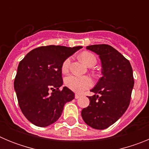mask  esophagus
<instances>
[{"mask_svg":"<svg viewBox=\"0 0 149 149\" xmlns=\"http://www.w3.org/2000/svg\"><path fill=\"white\" fill-rule=\"evenodd\" d=\"M80 97H81V95H80V94H75V95H74V98H75L76 99L79 98Z\"/></svg>","mask_w":149,"mask_h":149,"instance_id":"esophagus-1","label":"esophagus"}]
</instances>
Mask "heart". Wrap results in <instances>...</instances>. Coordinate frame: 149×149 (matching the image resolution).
<instances>
[{
	"mask_svg": "<svg viewBox=\"0 0 149 149\" xmlns=\"http://www.w3.org/2000/svg\"><path fill=\"white\" fill-rule=\"evenodd\" d=\"M81 60L86 64L87 66L93 67L97 63L95 56L90 52L84 51L80 54ZM70 65V58H68L63 62L62 64V72L63 73H66L68 70V67ZM65 86L74 92L81 93L85 89L93 86V82L92 79L88 76H77L69 75L65 78Z\"/></svg>",
	"mask_w": 149,
	"mask_h": 149,
	"instance_id": "obj_1",
	"label": "heart"
}]
</instances>
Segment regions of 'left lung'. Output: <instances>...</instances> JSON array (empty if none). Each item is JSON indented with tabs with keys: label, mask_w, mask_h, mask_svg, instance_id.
<instances>
[{
	"label": "left lung",
	"mask_w": 149,
	"mask_h": 149,
	"mask_svg": "<svg viewBox=\"0 0 149 149\" xmlns=\"http://www.w3.org/2000/svg\"><path fill=\"white\" fill-rule=\"evenodd\" d=\"M86 49L99 56L102 77L91 89L89 105L81 111L86 125L98 130L107 128L125 113L131 101L134 76L131 63L108 45H93Z\"/></svg>",
	"instance_id": "1"
}]
</instances>
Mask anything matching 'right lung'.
Masks as SVG:
<instances>
[{
  "instance_id": "add662e5",
  "label": "right lung",
  "mask_w": 149,
  "mask_h": 149,
  "mask_svg": "<svg viewBox=\"0 0 149 149\" xmlns=\"http://www.w3.org/2000/svg\"><path fill=\"white\" fill-rule=\"evenodd\" d=\"M82 46H42L30 51L19 63L14 81L18 104L24 116L39 127L54 123L74 93L63 85L62 64ZM52 90V93L49 90Z\"/></svg>"
}]
</instances>
